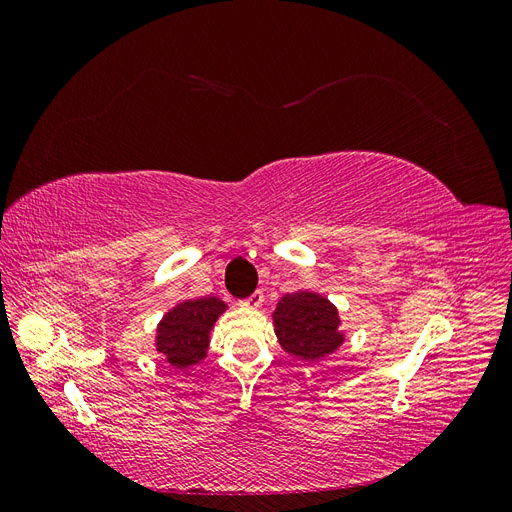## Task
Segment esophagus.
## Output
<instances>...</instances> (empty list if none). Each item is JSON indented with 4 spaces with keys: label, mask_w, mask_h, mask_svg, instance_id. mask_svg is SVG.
Returning <instances> with one entry per match:
<instances>
[{
    "label": "esophagus",
    "mask_w": 512,
    "mask_h": 512,
    "mask_svg": "<svg viewBox=\"0 0 512 512\" xmlns=\"http://www.w3.org/2000/svg\"><path fill=\"white\" fill-rule=\"evenodd\" d=\"M262 301H265V294H262V290H256L254 294H250V297L243 299L241 305L243 307H252V309H258L262 305Z\"/></svg>",
    "instance_id": "1"
}]
</instances>
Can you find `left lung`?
Here are the masks:
<instances>
[{"mask_svg": "<svg viewBox=\"0 0 512 512\" xmlns=\"http://www.w3.org/2000/svg\"><path fill=\"white\" fill-rule=\"evenodd\" d=\"M273 324L280 346L303 361H320L344 344L337 307L316 292L284 294L273 312Z\"/></svg>", "mask_w": 512, "mask_h": 512, "instance_id": "left-lung-1", "label": "left lung"}]
</instances>
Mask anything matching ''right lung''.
I'll list each match as a JSON object with an SVG mask.
<instances>
[{
    "label": "right lung",
    "mask_w": 512,
    "mask_h": 512,
    "mask_svg": "<svg viewBox=\"0 0 512 512\" xmlns=\"http://www.w3.org/2000/svg\"><path fill=\"white\" fill-rule=\"evenodd\" d=\"M224 312L226 303L215 297L177 303L158 324L156 350L177 369L200 363L207 356L213 324Z\"/></svg>",
    "instance_id": "add662e5"
}]
</instances>
